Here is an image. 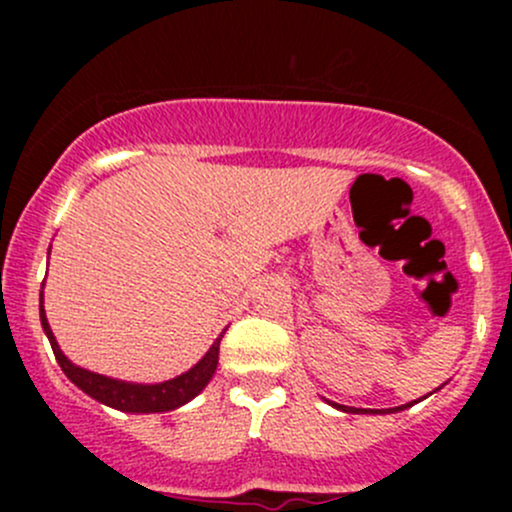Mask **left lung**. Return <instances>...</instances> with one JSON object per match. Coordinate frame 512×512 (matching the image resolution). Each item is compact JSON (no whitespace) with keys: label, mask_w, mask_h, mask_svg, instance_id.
Returning a JSON list of instances; mask_svg holds the SVG:
<instances>
[{"label":"left lung","mask_w":512,"mask_h":512,"mask_svg":"<svg viewBox=\"0 0 512 512\" xmlns=\"http://www.w3.org/2000/svg\"><path fill=\"white\" fill-rule=\"evenodd\" d=\"M334 407L342 409V411H351V414H358V409H354V407H344V404H334ZM407 407H411V404H404V407H395V409H390V411H399V409H407Z\"/></svg>","instance_id":"left-lung-1"}]
</instances>
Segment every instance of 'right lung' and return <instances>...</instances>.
<instances>
[{"instance_id": "obj_1", "label": "right lung", "mask_w": 512, "mask_h": 512, "mask_svg": "<svg viewBox=\"0 0 512 512\" xmlns=\"http://www.w3.org/2000/svg\"><path fill=\"white\" fill-rule=\"evenodd\" d=\"M43 298V293H40ZM40 322H43V330L48 334L52 351H55L57 363H60L64 375L76 387L91 395L98 402L108 404V407L120 409V411H137V414H154V411H170L180 404L190 402L192 397L199 395V392L207 387V383L214 375L216 363H219V344L221 337L211 344V349L207 351V356L197 363L195 368H190L187 373L178 375V378L166 380V383H158V385H134V383H122V380H113V378H105V375L91 373V370H84L79 366H74L67 356L62 354V349L57 346L55 334H52L50 325H48V317H45L43 305H40Z\"/></svg>"}]
</instances>
